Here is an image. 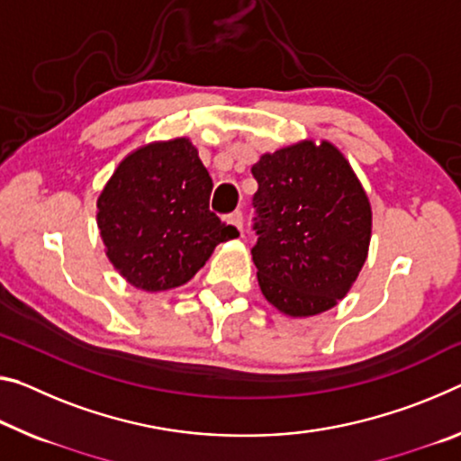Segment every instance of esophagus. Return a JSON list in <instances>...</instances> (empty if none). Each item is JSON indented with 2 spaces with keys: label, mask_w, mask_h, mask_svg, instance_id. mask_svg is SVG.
<instances>
[{
  "label": "esophagus",
  "mask_w": 461,
  "mask_h": 461,
  "mask_svg": "<svg viewBox=\"0 0 461 461\" xmlns=\"http://www.w3.org/2000/svg\"><path fill=\"white\" fill-rule=\"evenodd\" d=\"M228 223L231 225V228H236L240 233L244 231V215L242 211H233V213L228 215Z\"/></svg>",
  "instance_id": "1"
}]
</instances>
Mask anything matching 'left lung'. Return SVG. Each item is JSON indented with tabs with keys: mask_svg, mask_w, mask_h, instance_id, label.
Listing matches in <instances>:
<instances>
[{
	"mask_svg": "<svg viewBox=\"0 0 461 461\" xmlns=\"http://www.w3.org/2000/svg\"><path fill=\"white\" fill-rule=\"evenodd\" d=\"M262 295L291 318L334 308L367 260L371 204L330 141H299L252 166Z\"/></svg>",
	"mask_w": 461,
	"mask_h": 461,
	"instance_id": "obj_1",
	"label": "left lung"
}]
</instances>
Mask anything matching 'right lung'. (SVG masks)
Returning <instances> with one entry per match:
<instances>
[{
	"label": "right lung",
	"mask_w": 461,
	"mask_h": 461,
	"mask_svg": "<svg viewBox=\"0 0 461 461\" xmlns=\"http://www.w3.org/2000/svg\"><path fill=\"white\" fill-rule=\"evenodd\" d=\"M213 191L186 137L148 143L116 166L98 196L106 257L125 281L166 291L191 281L219 242L240 233L209 209Z\"/></svg>",
	"instance_id": "add662e5"
}]
</instances>
